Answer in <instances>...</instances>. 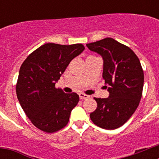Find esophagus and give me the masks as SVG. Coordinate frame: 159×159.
I'll list each match as a JSON object with an SVG mask.
<instances>
[{"label":"esophagus","instance_id":"34e87169","mask_svg":"<svg viewBox=\"0 0 159 159\" xmlns=\"http://www.w3.org/2000/svg\"><path fill=\"white\" fill-rule=\"evenodd\" d=\"M79 95H80V99H88L89 98V95H86V94L84 93H80L79 94Z\"/></svg>","mask_w":159,"mask_h":159}]
</instances>
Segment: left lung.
Listing matches in <instances>:
<instances>
[{"mask_svg": "<svg viewBox=\"0 0 159 159\" xmlns=\"http://www.w3.org/2000/svg\"><path fill=\"white\" fill-rule=\"evenodd\" d=\"M87 47L102 56V78L110 93L106 99L94 98L97 108L90 118L102 129L119 128L135 111L143 95L144 74L139 59L130 48L113 38L87 43Z\"/></svg>", "mask_w": 159, "mask_h": 159, "instance_id": "left-lung-1", "label": "left lung"}]
</instances>
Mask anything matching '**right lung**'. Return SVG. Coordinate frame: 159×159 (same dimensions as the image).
<instances>
[{
    "label": "right lung",
    "instance_id": "1",
    "mask_svg": "<svg viewBox=\"0 0 159 159\" xmlns=\"http://www.w3.org/2000/svg\"><path fill=\"white\" fill-rule=\"evenodd\" d=\"M84 48L82 43H48L29 54L20 66L16 95L26 116L38 129L54 133L69 121L80 97L75 92L64 93L55 84L71 60Z\"/></svg>",
    "mask_w": 159,
    "mask_h": 159
}]
</instances>
